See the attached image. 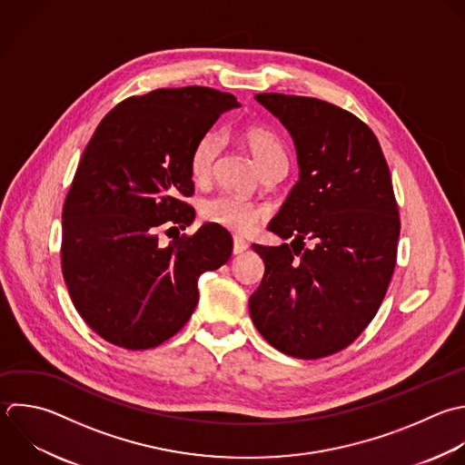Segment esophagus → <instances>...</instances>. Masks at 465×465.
Instances as JSON below:
<instances>
[{
    "mask_svg": "<svg viewBox=\"0 0 465 465\" xmlns=\"http://www.w3.org/2000/svg\"><path fill=\"white\" fill-rule=\"evenodd\" d=\"M249 249V243L243 240V238H240V236H234L232 238V252L234 254H240V252H243V251H247Z\"/></svg>",
    "mask_w": 465,
    "mask_h": 465,
    "instance_id": "esophagus-1",
    "label": "esophagus"
}]
</instances>
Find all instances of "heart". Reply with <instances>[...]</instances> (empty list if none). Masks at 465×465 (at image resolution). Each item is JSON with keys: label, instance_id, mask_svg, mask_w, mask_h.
Instances as JSON below:
<instances>
[{"label": "heart", "instance_id": "heart-1", "mask_svg": "<svg viewBox=\"0 0 465 465\" xmlns=\"http://www.w3.org/2000/svg\"><path fill=\"white\" fill-rule=\"evenodd\" d=\"M242 138L260 169L267 167L272 162L285 160L282 140L274 131L262 125H251L243 129ZM222 147L223 136L218 131H207L200 136L189 158V173L194 182L202 183L209 180L214 163L222 153ZM200 213L203 220L240 234L251 232L267 216V209L263 205L234 194H218L205 200L200 207Z\"/></svg>", "mask_w": 465, "mask_h": 465}]
</instances>
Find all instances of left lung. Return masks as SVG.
I'll return each instance as SVG.
<instances>
[{
  "instance_id": "8db88e82",
  "label": "left lung",
  "mask_w": 465,
  "mask_h": 465,
  "mask_svg": "<svg viewBox=\"0 0 465 465\" xmlns=\"http://www.w3.org/2000/svg\"><path fill=\"white\" fill-rule=\"evenodd\" d=\"M254 98L292 136L300 180L269 223L291 245H252L265 274L249 312L274 349L323 358L361 334L387 292L400 236L389 167L374 133L349 111L307 96Z\"/></svg>"
}]
</instances>
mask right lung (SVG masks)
<instances>
[{
  "instance_id": "right-lung-1",
  "label": "right lung",
  "mask_w": 465,
  "mask_h": 465,
  "mask_svg": "<svg viewBox=\"0 0 465 465\" xmlns=\"http://www.w3.org/2000/svg\"><path fill=\"white\" fill-rule=\"evenodd\" d=\"M229 93L156 89L116 105L87 143L62 214V271L73 303L104 340L131 351L174 336L198 303V278L232 252L231 234L203 223L169 245L162 229H185L194 209L189 158L229 109ZM169 229V231H171Z\"/></svg>"
}]
</instances>
